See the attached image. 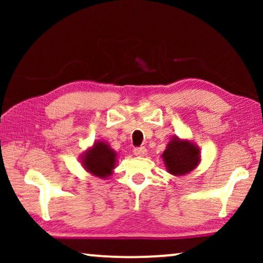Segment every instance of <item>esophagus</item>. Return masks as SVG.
<instances>
[{
    "mask_svg": "<svg viewBox=\"0 0 263 263\" xmlns=\"http://www.w3.org/2000/svg\"><path fill=\"white\" fill-rule=\"evenodd\" d=\"M134 154L139 157H143L147 154V149L145 148V147H138V148L134 149Z\"/></svg>",
    "mask_w": 263,
    "mask_h": 263,
    "instance_id": "34e87169",
    "label": "esophagus"
}]
</instances>
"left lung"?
I'll return each instance as SVG.
<instances>
[{
	"label": "left lung",
	"mask_w": 263,
	"mask_h": 263,
	"mask_svg": "<svg viewBox=\"0 0 263 263\" xmlns=\"http://www.w3.org/2000/svg\"><path fill=\"white\" fill-rule=\"evenodd\" d=\"M161 158L168 174L182 176L197 167L201 161V153L200 148L194 142L174 136L167 143Z\"/></svg>",
	"instance_id": "1"
}]
</instances>
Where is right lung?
Wrapping results in <instances>:
<instances>
[{"instance_id": "right-lung-1", "label": "right lung", "mask_w": 263, "mask_h": 263, "mask_svg": "<svg viewBox=\"0 0 263 263\" xmlns=\"http://www.w3.org/2000/svg\"><path fill=\"white\" fill-rule=\"evenodd\" d=\"M81 165L88 174L99 178L112 175L117 163V153L105 141H96L81 156Z\"/></svg>"}]
</instances>
